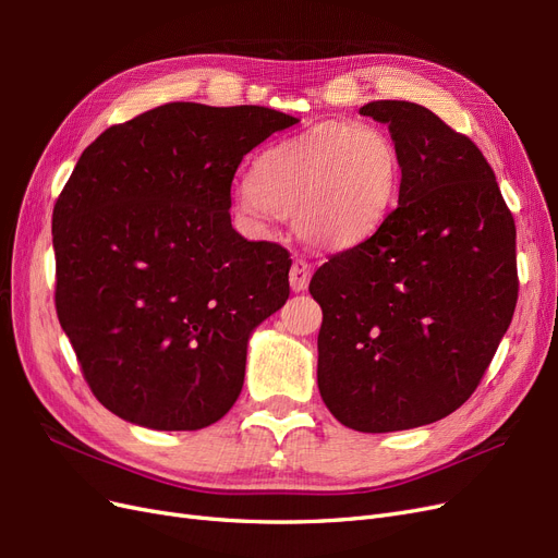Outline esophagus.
<instances>
[{"label":"esophagus","instance_id":"obj_1","mask_svg":"<svg viewBox=\"0 0 558 558\" xmlns=\"http://www.w3.org/2000/svg\"><path fill=\"white\" fill-rule=\"evenodd\" d=\"M310 279H312V269H310V265H307L305 260L295 258V260H293V265H291V272H289L291 289H293L295 293L305 291L307 286H310Z\"/></svg>","mask_w":558,"mask_h":558}]
</instances>
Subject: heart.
<instances>
[{"mask_svg":"<svg viewBox=\"0 0 558 558\" xmlns=\"http://www.w3.org/2000/svg\"><path fill=\"white\" fill-rule=\"evenodd\" d=\"M400 183L402 156L386 130L320 123L263 150L234 211L256 230L289 216L305 242L344 248L384 223Z\"/></svg>","mask_w":558,"mask_h":558,"instance_id":"obj_1","label":"heart"}]
</instances>
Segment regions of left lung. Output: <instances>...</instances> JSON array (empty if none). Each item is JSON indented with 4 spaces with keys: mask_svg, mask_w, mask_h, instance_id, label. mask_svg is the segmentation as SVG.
<instances>
[{
    "mask_svg": "<svg viewBox=\"0 0 558 558\" xmlns=\"http://www.w3.org/2000/svg\"><path fill=\"white\" fill-rule=\"evenodd\" d=\"M402 156L398 207L316 269L318 391L361 433L440 421L475 391L517 305L514 218L465 134L430 109L379 99Z\"/></svg>",
    "mask_w": 558,
    "mask_h": 558,
    "instance_id": "left-lung-1",
    "label": "left lung"
}]
</instances>
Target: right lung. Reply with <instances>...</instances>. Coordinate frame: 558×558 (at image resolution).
<instances>
[{
    "instance_id": "obj_1",
    "label": "right lung",
    "mask_w": 558,
    "mask_h": 558,
    "mask_svg": "<svg viewBox=\"0 0 558 558\" xmlns=\"http://www.w3.org/2000/svg\"><path fill=\"white\" fill-rule=\"evenodd\" d=\"M267 107L172 102L83 150L53 209L56 310L109 412L199 430L240 398L248 337L289 300V251L230 223V183Z\"/></svg>"
}]
</instances>
